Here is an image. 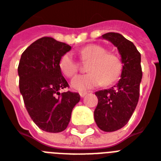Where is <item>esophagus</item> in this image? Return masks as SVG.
Here are the masks:
<instances>
[{
  "label": "esophagus",
  "mask_w": 161,
  "mask_h": 161,
  "mask_svg": "<svg viewBox=\"0 0 161 161\" xmlns=\"http://www.w3.org/2000/svg\"><path fill=\"white\" fill-rule=\"evenodd\" d=\"M87 92H79V95H80L81 97H84L85 96L87 95Z\"/></svg>",
  "instance_id": "esophagus-1"
}]
</instances>
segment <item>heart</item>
Returning a JSON list of instances; mask_svg holds the SVG:
<instances>
[{"instance_id":"obj_1","label":"heart","mask_w":161,"mask_h":161,"mask_svg":"<svg viewBox=\"0 0 161 161\" xmlns=\"http://www.w3.org/2000/svg\"><path fill=\"white\" fill-rule=\"evenodd\" d=\"M80 60L87 63V71L84 75L74 78L71 86L76 91L86 92L97 87L102 83L110 85L118 80L123 72V62L119 55L113 51H107L103 46L88 44L79 51ZM59 67L68 78L74 76L79 69V64L74 60L70 53L62 55Z\"/></svg>"}]
</instances>
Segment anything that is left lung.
<instances>
[{
	"label": "left lung",
	"mask_w": 161,
	"mask_h": 161,
	"mask_svg": "<svg viewBox=\"0 0 161 161\" xmlns=\"http://www.w3.org/2000/svg\"><path fill=\"white\" fill-rule=\"evenodd\" d=\"M102 37L118 48L123 62V72L115 86L95 92L98 104L94 111V119L100 129L114 132L126 125L138 102L142 78L141 54L132 42L119 33L107 32Z\"/></svg>",
	"instance_id": "1"
}]
</instances>
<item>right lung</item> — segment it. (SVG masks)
Here are the masks:
<instances>
[{
  "instance_id": "obj_1",
  "label": "right lung",
  "mask_w": 161,
  "mask_h": 161,
  "mask_svg": "<svg viewBox=\"0 0 161 161\" xmlns=\"http://www.w3.org/2000/svg\"><path fill=\"white\" fill-rule=\"evenodd\" d=\"M70 49L66 43L44 37L32 42L20 58V93L32 121L46 132L64 131L73 108L80 101L78 93L60 92L69 84L62 75L59 61Z\"/></svg>"
}]
</instances>
